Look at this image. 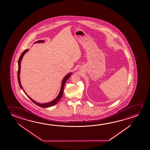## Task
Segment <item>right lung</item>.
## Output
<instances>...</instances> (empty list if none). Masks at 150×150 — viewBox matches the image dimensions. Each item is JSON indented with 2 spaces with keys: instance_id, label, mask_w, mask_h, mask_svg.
<instances>
[{
  "instance_id": "obj_1",
  "label": "right lung",
  "mask_w": 150,
  "mask_h": 150,
  "mask_svg": "<svg viewBox=\"0 0 150 150\" xmlns=\"http://www.w3.org/2000/svg\"><path fill=\"white\" fill-rule=\"evenodd\" d=\"M44 41L43 40H39L37 42H35L34 43H44ZM29 50V49L25 50L22 53V54H21L20 57L19 59L18 60V83L19 84V86H20V88L22 89V91H24L25 94L28 96V97L34 103L37 105V106H39L40 107H42V108H47V107H52V106H54L55 105L57 104V103L60 100V99L63 96V90H64V87L65 84L66 83L67 81L69 79V77H71V76L72 74V72L71 73H69L68 74H67L66 76H65L64 77V79H63V81H62L61 83V89H60V91H59V93L58 94V95L57 96V97L55 98L54 99V100L49 102V103H37L33 99H32L31 97H30L29 96H28L27 93L25 92V91H24V89L22 87V85H21V81H20V69H21V62L22 61V58L24 56V55L25 54V53H27L28 51Z\"/></svg>"
}]
</instances>
